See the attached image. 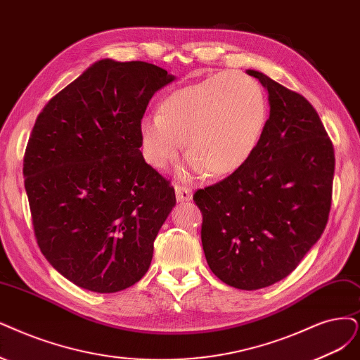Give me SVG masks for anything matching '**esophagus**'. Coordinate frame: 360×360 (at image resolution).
Masks as SVG:
<instances>
[{
	"label": "esophagus",
	"mask_w": 360,
	"mask_h": 360,
	"mask_svg": "<svg viewBox=\"0 0 360 360\" xmlns=\"http://www.w3.org/2000/svg\"><path fill=\"white\" fill-rule=\"evenodd\" d=\"M175 194L178 202H190L193 198V193L190 188L184 187V185H175Z\"/></svg>",
	"instance_id": "esophagus-1"
}]
</instances>
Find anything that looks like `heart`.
Masks as SVG:
<instances>
[{"instance_id": "heart-1", "label": "heart", "mask_w": 360, "mask_h": 360, "mask_svg": "<svg viewBox=\"0 0 360 360\" xmlns=\"http://www.w3.org/2000/svg\"><path fill=\"white\" fill-rule=\"evenodd\" d=\"M267 115V99L254 78L215 74L173 90L158 103L157 115L141 118V153L146 165L165 170L184 145L190 154L187 175L229 176L255 153Z\"/></svg>"}]
</instances>
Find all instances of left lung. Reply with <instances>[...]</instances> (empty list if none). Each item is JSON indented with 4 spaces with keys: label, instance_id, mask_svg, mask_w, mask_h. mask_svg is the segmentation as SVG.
<instances>
[{
    "label": "left lung",
    "instance_id": "8db88e82",
    "mask_svg": "<svg viewBox=\"0 0 360 360\" xmlns=\"http://www.w3.org/2000/svg\"><path fill=\"white\" fill-rule=\"evenodd\" d=\"M270 117L248 163L194 194L202 243L219 281L257 290L297 269L321 238L330 209L335 155L311 103L265 74Z\"/></svg>",
    "mask_w": 360,
    "mask_h": 360
}]
</instances>
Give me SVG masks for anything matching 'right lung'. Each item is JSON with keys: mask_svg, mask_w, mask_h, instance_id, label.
<instances>
[{"mask_svg": "<svg viewBox=\"0 0 360 360\" xmlns=\"http://www.w3.org/2000/svg\"><path fill=\"white\" fill-rule=\"evenodd\" d=\"M175 75L101 59L38 115L23 158L37 243L74 285L112 294L148 271L175 190L145 163L138 124Z\"/></svg>", "mask_w": 360, "mask_h": 360, "instance_id": "1", "label": "right lung"}]
</instances>
